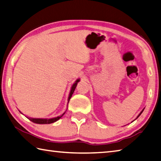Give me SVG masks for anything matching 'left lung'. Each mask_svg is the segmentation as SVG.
<instances>
[{"instance_id": "1", "label": "left lung", "mask_w": 161, "mask_h": 161, "mask_svg": "<svg viewBox=\"0 0 161 161\" xmlns=\"http://www.w3.org/2000/svg\"><path fill=\"white\" fill-rule=\"evenodd\" d=\"M142 112H141V113H140V114H139V116H137V118H138V117H139V116H140V115H141V114H142Z\"/></svg>"}]
</instances>
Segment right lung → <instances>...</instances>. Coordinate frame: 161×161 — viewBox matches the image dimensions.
I'll list each match as a JSON object with an SVG mask.
<instances>
[{"mask_svg":"<svg viewBox=\"0 0 161 161\" xmlns=\"http://www.w3.org/2000/svg\"><path fill=\"white\" fill-rule=\"evenodd\" d=\"M80 80H77L75 81V83L73 85V86L71 87V92L70 94H69V99H68V103L69 102V100H70L71 96L73 95V93H74V90L75 89V87L77 86V84L78 82H79ZM64 114H62L61 116H57L56 118H50V119H41V118H29V120L32 121L33 123H37V124H50V123H53L54 122H56L57 120H58L60 118L62 117V116Z\"/></svg>","mask_w":161,"mask_h":161,"instance_id":"add662e5","label":"right lung"}]
</instances>
